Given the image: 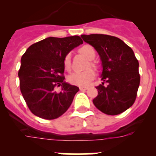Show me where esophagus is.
Returning a JSON list of instances; mask_svg holds the SVG:
<instances>
[{"mask_svg": "<svg viewBox=\"0 0 156 156\" xmlns=\"http://www.w3.org/2000/svg\"><path fill=\"white\" fill-rule=\"evenodd\" d=\"M88 89V87H80V90H81V91H85V90H87Z\"/></svg>", "mask_w": 156, "mask_h": 156, "instance_id": "esophagus-1", "label": "esophagus"}]
</instances>
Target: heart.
Wrapping results in <instances>:
<instances>
[{"label":"heart","instance_id":"obj_1","mask_svg":"<svg viewBox=\"0 0 156 156\" xmlns=\"http://www.w3.org/2000/svg\"><path fill=\"white\" fill-rule=\"evenodd\" d=\"M79 52L88 60H93L95 57L94 48L90 45H83L79 49ZM63 64L66 70H70L71 68V59L70 55L67 54L63 59ZM90 66L95 67L93 62L90 63ZM88 66H90V65ZM95 77V73L93 69H87L84 72H76L69 76L68 81L73 85L80 87L87 86Z\"/></svg>","mask_w":156,"mask_h":156}]
</instances>
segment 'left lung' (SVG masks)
Masks as SVG:
<instances>
[{"label":"left lung","mask_w":156,"mask_h":156,"mask_svg":"<svg viewBox=\"0 0 156 156\" xmlns=\"http://www.w3.org/2000/svg\"><path fill=\"white\" fill-rule=\"evenodd\" d=\"M93 46L102 62L101 80L96 87L95 107L103 113L115 115L131 107L140 84L138 60L133 50L118 37L105 34L81 35ZM104 83H107L105 86Z\"/></svg>","instance_id":"obj_1"}]
</instances>
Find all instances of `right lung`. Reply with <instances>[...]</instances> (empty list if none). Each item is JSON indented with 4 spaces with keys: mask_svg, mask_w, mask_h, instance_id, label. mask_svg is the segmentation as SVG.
I'll return each instance as SVG.
<instances>
[{
    "mask_svg": "<svg viewBox=\"0 0 156 156\" xmlns=\"http://www.w3.org/2000/svg\"><path fill=\"white\" fill-rule=\"evenodd\" d=\"M83 44L79 36L48 37L29 47L19 70L20 90L32 113L44 119H55L71 105L79 87L64 82L63 59ZM62 86L60 92L56 86Z\"/></svg>",
    "mask_w": 156,
    "mask_h": 156,
    "instance_id": "1",
    "label": "right lung"
}]
</instances>
